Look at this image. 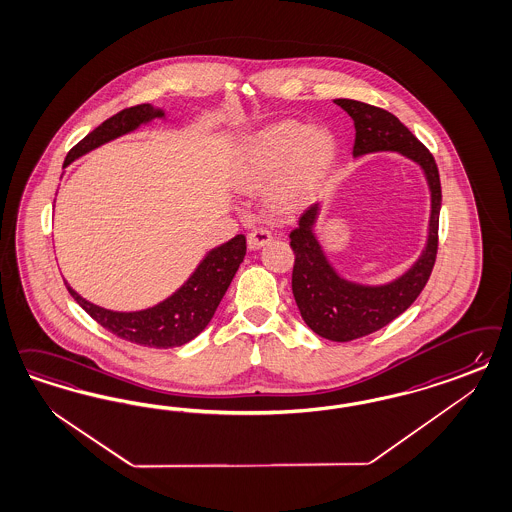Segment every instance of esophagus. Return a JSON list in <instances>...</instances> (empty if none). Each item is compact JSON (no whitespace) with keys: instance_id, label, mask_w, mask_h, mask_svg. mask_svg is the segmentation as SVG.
Returning a JSON list of instances; mask_svg holds the SVG:
<instances>
[{"instance_id":"34e87169","label":"esophagus","mask_w":512,"mask_h":512,"mask_svg":"<svg viewBox=\"0 0 512 512\" xmlns=\"http://www.w3.org/2000/svg\"><path fill=\"white\" fill-rule=\"evenodd\" d=\"M273 239L271 231L267 228H254V230L248 233V248L250 250H256V248H262L267 245L269 241Z\"/></svg>"}]
</instances>
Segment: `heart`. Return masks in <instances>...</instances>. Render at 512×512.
I'll list each match as a JSON object with an SVG mask.
<instances>
[{
	"label": "heart",
	"mask_w": 512,
	"mask_h": 512,
	"mask_svg": "<svg viewBox=\"0 0 512 512\" xmlns=\"http://www.w3.org/2000/svg\"><path fill=\"white\" fill-rule=\"evenodd\" d=\"M335 154L337 141L328 128L288 118L248 137L235 181L241 190H260L281 171L269 203L275 209H290L328 173Z\"/></svg>",
	"instance_id": "1"
}]
</instances>
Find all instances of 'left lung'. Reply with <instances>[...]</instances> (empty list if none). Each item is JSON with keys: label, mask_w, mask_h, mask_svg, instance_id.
<instances>
[{"label": "left lung", "mask_w": 512, "mask_h": 512, "mask_svg": "<svg viewBox=\"0 0 512 512\" xmlns=\"http://www.w3.org/2000/svg\"><path fill=\"white\" fill-rule=\"evenodd\" d=\"M335 103L354 120V158L382 150L399 152L422 167L431 192L426 248L401 277L380 286L347 281L333 269L314 235L320 203L303 211L296 230L290 231V247L296 254L292 292L301 318L316 335L347 343L390 324L424 290L439 247L441 181L431 152L397 116L356 99H335Z\"/></svg>", "instance_id": "8db88e82"}]
</instances>
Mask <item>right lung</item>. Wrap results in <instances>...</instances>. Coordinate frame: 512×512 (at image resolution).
<instances>
[{"label": "right lung", "instance_id": "1", "mask_svg": "<svg viewBox=\"0 0 512 512\" xmlns=\"http://www.w3.org/2000/svg\"><path fill=\"white\" fill-rule=\"evenodd\" d=\"M164 116L162 109H156L150 103L135 105L116 113L69 150L64 167L86 152L98 149L99 145L109 143L124 133L133 132L139 126L149 124L154 118ZM245 254V235H235L228 243L209 250L207 256L199 262L196 271L190 275V279L184 282L173 296L167 297L162 303L150 309L133 313H116L98 307L86 301L83 296H79L66 281L64 282L69 294L84 311L90 314L99 326L115 333L116 337L141 347H181L207 328Z\"/></svg>", "mask_w": 512, "mask_h": 512}]
</instances>
